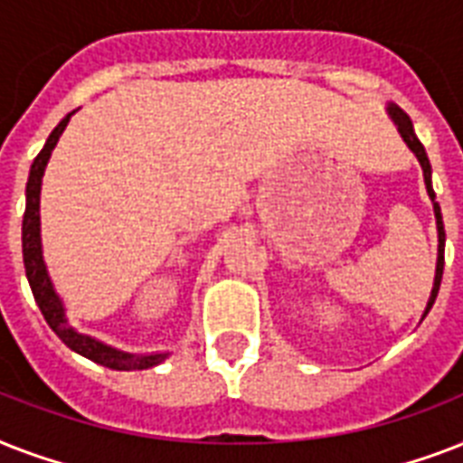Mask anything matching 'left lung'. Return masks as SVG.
<instances>
[{
    "label": "left lung",
    "instance_id": "8db88e82",
    "mask_svg": "<svg viewBox=\"0 0 463 463\" xmlns=\"http://www.w3.org/2000/svg\"><path fill=\"white\" fill-rule=\"evenodd\" d=\"M389 118L392 122L396 125L399 134H402V139L406 141V146L416 154L418 163L423 167V177H425V189H428V196L432 199V211H435V221H438V267H435V283H432V290H430V298H428V307H425L423 317L430 312V307L435 305V298H438V290H439V283H442V269H445V223H442V211H439V203L435 202V189H432V167H430V160H428V154H425L423 144L418 141L416 132H413V122L406 112L399 108V105L389 103L387 108Z\"/></svg>",
    "mask_w": 463,
    "mask_h": 463
}]
</instances>
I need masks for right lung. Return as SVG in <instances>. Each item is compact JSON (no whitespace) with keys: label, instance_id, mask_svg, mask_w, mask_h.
Segmentation results:
<instances>
[{"label":"right lung","instance_id":"obj_1","mask_svg":"<svg viewBox=\"0 0 463 463\" xmlns=\"http://www.w3.org/2000/svg\"><path fill=\"white\" fill-rule=\"evenodd\" d=\"M74 112H69L67 118L61 119L60 125L54 127L52 134L47 137L45 146L38 154V158L33 160L31 175H28V184H25V213H24V228H21V240H24V267L28 283H31L33 298L38 303L40 312L45 317V322L50 324V329L64 341V344L76 351L83 358L93 360L98 365L110 367V370H146L170 355L165 351L156 353H132L119 351L115 345H108L103 341H98L93 336L79 334V331L69 324L67 309L61 298L57 296L50 274H47L45 260H43V240H40V187H43V175H45L47 160L52 156V148L57 146L64 127L69 125V118Z\"/></svg>","mask_w":463,"mask_h":463}]
</instances>
